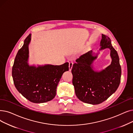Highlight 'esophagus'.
<instances>
[{
	"label": "esophagus",
	"instance_id": "34e87169",
	"mask_svg": "<svg viewBox=\"0 0 133 133\" xmlns=\"http://www.w3.org/2000/svg\"><path fill=\"white\" fill-rule=\"evenodd\" d=\"M73 65V62L72 61H70L69 62V70L70 71H71Z\"/></svg>",
	"mask_w": 133,
	"mask_h": 133
}]
</instances>
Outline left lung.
<instances>
[{"label":"left lung","mask_w":133,"mask_h":133,"mask_svg":"<svg viewBox=\"0 0 133 133\" xmlns=\"http://www.w3.org/2000/svg\"><path fill=\"white\" fill-rule=\"evenodd\" d=\"M99 50L109 48L112 59L111 64L104 70L97 72L92 63L97 55L92 51L81 55L76 60L72 68V83L78 98L84 103L96 105L103 102L118 88L121 77V67L117 51L111 45L110 38L102 34Z\"/></svg>","instance_id":"1"}]
</instances>
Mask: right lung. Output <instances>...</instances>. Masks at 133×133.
I'll return each instance as SVG.
<instances>
[{"label": "right lung", "instance_id": "1", "mask_svg": "<svg viewBox=\"0 0 133 133\" xmlns=\"http://www.w3.org/2000/svg\"><path fill=\"white\" fill-rule=\"evenodd\" d=\"M31 35L29 34L25 39L23 45L16 56L12 69L14 83L19 93L31 102H47L56 96L57 86L62 74L69 70V63L38 67L29 65V44Z\"/></svg>", "mask_w": 133, "mask_h": 133}]
</instances>
